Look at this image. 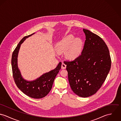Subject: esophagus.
Returning a JSON list of instances; mask_svg holds the SVG:
<instances>
[{
  "mask_svg": "<svg viewBox=\"0 0 121 121\" xmlns=\"http://www.w3.org/2000/svg\"><path fill=\"white\" fill-rule=\"evenodd\" d=\"M66 68V65L65 63H62L61 64V69H65Z\"/></svg>",
  "mask_w": 121,
  "mask_h": 121,
  "instance_id": "esophagus-1",
  "label": "esophagus"
}]
</instances>
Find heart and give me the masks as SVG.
I'll return each mask as SVG.
<instances>
[{
  "mask_svg": "<svg viewBox=\"0 0 121 121\" xmlns=\"http://www.w3.org/2000/svg\"><path fill=\"white\" fill-rule=\"evenodd\" d=\"M82 40L80 38H74L73 35L65 37L56 46L58 52L65 51L66 55L70 59H75L79 57L82 52Z\"/></svg>",
  "mask_w": 121,
  "mask_h": 121,
  "instance_id": "heart-1",
  "label": "heart"
}]
</instances>
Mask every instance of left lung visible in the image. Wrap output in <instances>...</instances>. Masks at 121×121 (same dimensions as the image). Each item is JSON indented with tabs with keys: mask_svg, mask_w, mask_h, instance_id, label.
Returning a JSON list of instances; mask_svg holds the SVG:
<instances>
[{
	"mask_svg": "<svg viewBox=\"0 0 121 121\" xmlns=\"http://www.w3.org/2000/svg\"><path fill=\"white\" fill-rule=\"evenodd\" d=\"M83 31L86 40L81 54L72 61L64 62L73 91L80 97H87L102 86L110 69L111 60L104 40L88 30Z\"/></svg>",
	"mask_w": 121,
	"mask_h": 121,
	"instance_id": "8db88e82",
	"label": "left lung"
}]
</instances>
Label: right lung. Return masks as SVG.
<instances>
[{
    "label": "right lung",
    "instance_id": "obj_1",
    "mask_svg": "<svg viewBox=\"0 0 121 121\" xmlns=\"http://www.w3.org/2000/svg\"><path fill=\"white\" fill-rule=\"evenodd\" d=\"M33 34L24 37L18 44L12 54V68L13 78L17 87L25 95L31 98L40 99L46 96L50 91L54 79L61 69V62H60L55 69L43 74L35 81L28 82L23 79L17 68L18 52L21 44L26 39Z\"/></svg>",
    "mask_w": 121,
    "mask_h": 121
}]
</instances>
